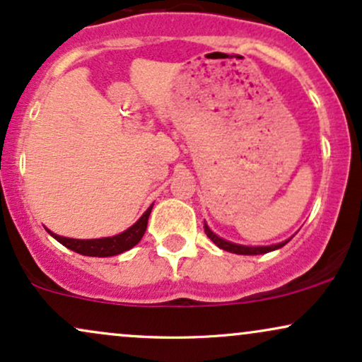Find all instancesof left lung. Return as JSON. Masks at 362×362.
<instances>
[{"mask_svg":"<svg viewBox=\"0 0 362 362\" xmlns=\"http://www.w3.org/2000/svg\"><path fill=\"white\" fill-rule=\"evenodd\" d=\"M204 231H206V235L211 238V242L218 245L221 250H226V252H231V253H238V255H260V253L274 252V250H277V248L284 247V245L291 240L289 238V240H286V242H281V243H276V245H267V247H248V245H238V243H233V242H228V240H224V238H221V236L213 233V230L207 226L206 221H204Z\"/></svg>","mask_w":362,"mask_h":362,"instance_id":"8db88e82","label":"left lung"}]
</instances>
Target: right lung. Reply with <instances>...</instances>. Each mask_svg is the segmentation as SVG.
<instances>
[{
    "label": "right lung",
    "instance_id": "right-lung-1",
    "mask_svg": "<svg viewBox=\"0 0 362 362\" xmlns=\"http://www.w3.org/2000/svg\"><path fill=\"white\" fill-rule=\"evenodd\" d=\"M153 204L144 211V214L136 221L132 226H129L122 233L107 236V238H95V240H76V238H66V236H59L52 231H49L51 236L57 240L61 245H64L69 250L81 253L86 257H114L119 253L131 250L132 247H136L143 238L144 231L148 226V218L151 214Z\"/></svg>",
    "mask_w": 362,
    "mask_h": 362
}]
</instances>
